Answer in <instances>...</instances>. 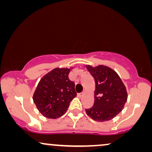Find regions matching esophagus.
Here are the masks:
<instances>
[{
	"label": "esophagus",
	"instance_id": "obj_1",
	"mask_svg": "<svg viewBox=\"0 0 152 152\" xmlns=\"http://www.w3.org/2000/svg\"><path fill=\"white\" fill-rule=\"evenodd\" d=\"M83 95H84V93H78L77 95L79 97H82Z\"/></svg>",
	"mask_w": 152,
	"mask_h": 152
}]
</instances>
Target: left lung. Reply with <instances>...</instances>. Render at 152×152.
I'll return each instance as SVG.
<instances>
[{
    "instance_id": "left-lung-1",
    "label": "left lung",
    "mask_w": 152,
    "mask_h": 152,
    "mask_svg": "<svg viewBox=\"0 0 152 152\" xmlns=\"http://www.w3.org/2000/svg\"><path fill=\"white\" fill-rule=\"evenodd\" d=\"M86 68L95 82L94 104L85 109L87 115L99 122L111 120L121 112L126 103L125 86L118 75L107 66H86Z\"/></svg>"
}]
</instances>
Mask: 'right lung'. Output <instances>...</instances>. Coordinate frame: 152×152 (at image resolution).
I'll return each instance as SVG.
<instances>
[{"label":"right lung","mask_w":152,"mask_h":152,"mask_svg":"<svg viewBox=\"0 0 152 152\" xmlns=\"http://www.w3.org/2000/svg\"><path fill=\"white\" fill-rule=\"evenodd\" d=\"M70 71L68 68H55L39 82L33 100L45 117L51 119L61 117L77 96L75 83L68 78Z\"/></svg>","instance_id":"1"}]
</instances>
